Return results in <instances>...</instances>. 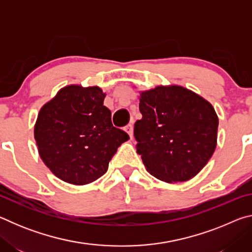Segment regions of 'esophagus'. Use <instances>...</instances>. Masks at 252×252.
<instances>
[{"label": "esophagus", "mask_w": 252, "mask_h": 252, "mask_svg": "<svg viewBox=\"0 0 252 252\" xmlns=\"http://www.w3.org/2000/svg\"><path fill=\"white\" fill-rule=\"evenodd\" d=\"M125 130H126V133L130 135V138L132 139V136H133V126H132V125H127V126L125 127Z\"/></svg>", "instance_id": "obj_1"}]
</instances>
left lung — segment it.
<instances>
[{"label": "left lung", "mask_w": 252, "mask_h": 252, "mask_svg": "<svg viewBox=\"0 0 252 252\" xmlns=\"http://www.w3.org/2000/svg\"><path fill=\"white\" fill-rule=\"evenodd\" d=\"M141 120L134 123L136 152L150 174L183 182L207 164L217 146L218 117L198 94L178 85L141 93Z\"/></svg>", "instance_id": "8db88e82"}]
</instances>
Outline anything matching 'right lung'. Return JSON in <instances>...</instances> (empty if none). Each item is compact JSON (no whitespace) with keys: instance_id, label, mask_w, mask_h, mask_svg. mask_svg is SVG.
Wrapping results in <instances>:
<instances>
[{"instance_id":"1","label":"right lung","mask_w":252,"mask_h":252,"mask_svg":"<svg viewBox=\"0 0 252 252\" xmlns=\"http://www.w3.org/2000/svg\"><path fill=\"white\" fill-rule=\"evenodd\" d=\"M104 96L97 87L69 85L40 110L34 138L41 159L61 180L79 186L95 181L129 140L113 126Z\"/></svg>"}]
</instances>
